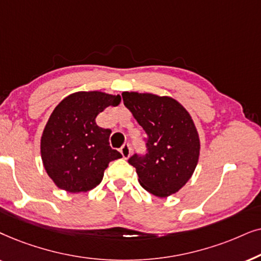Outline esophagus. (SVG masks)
<instances>
[{
  "label": "esophagus",
  "instance_id": "34e87169",
  "mask_svg": "<svg viewBox=\"0 0 261 261\" xmlns=\"http://www.w3.org/2000/svg\"><path fill=\"white\" fill-rule=\"evenodd\" d=\"M120 152H121V155H123V158L124 159H127L128 156H130V154H131V147H130V144H124L123 147L120 148Z\"/></svg>",
  "mask_w": 261,
  "mask_h": 261
}]
</instances>
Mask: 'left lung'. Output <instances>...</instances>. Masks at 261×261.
Here are the masks:
<instances>
[{"mask_svg":"<svg viewBox=\"0 0 261 261\" xmlns=\"http://www.w3.org/2000/svg\"><path fill=\"white\" fill-rule=\"evenodd\" d=\"M121 96L147 134V154L128 159L141 186L161 198L178 192L199 159V136L190 113L169 96L137 92H123Z\"/></svg>","mask_w":261,"mask_h":261,"instance_id":"obj_1","label":"left lung"}]
</instances>
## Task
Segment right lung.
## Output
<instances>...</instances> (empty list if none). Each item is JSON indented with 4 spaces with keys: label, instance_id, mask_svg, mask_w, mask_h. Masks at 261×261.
I'll return each instance as SVG.
<instances>
[{
    "label": "right lung",
    "instance_id": "add662e5",
    "mask_svg": "<svg viewBox=\"0 0 261 261\" xmlns=\"http://www.w3.org/2000/svg\"><path fill=\"white\" fill-rule=\"evenodd\" d=\"M120 100V95L93 90L74 93L56 106L40 140L44 168L56 186L87 192L101 182L109 163L121 158L110 147V128L95 123L100 112Z\"/></svg>",
    "mask_w": 261,
    "mask_h": 261
}]
</instances>
